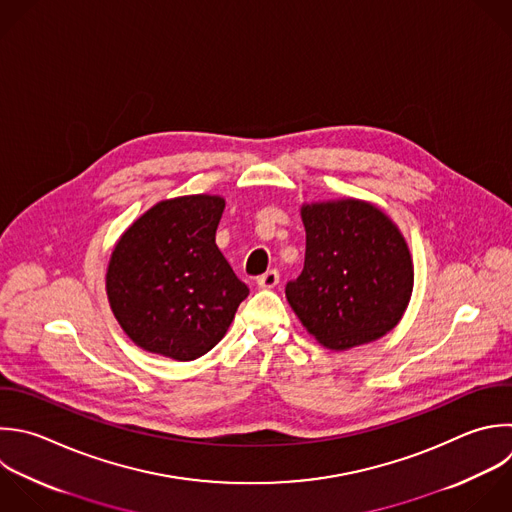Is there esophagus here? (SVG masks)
I'll use <instances>...</instances> for the list:
<instances>
[{
    "mask_svg": "<svg viewBox=\"0 0 512 512\" xmlns=\"http://www.w3.org/2000/svg\"><path fill=\"white\" fill-rule=\"evenodd\" d=\"M278 282H280V274H278V270H268L266 274L258 276V280H256V284H258L260 288H264V290H270V288L278 286Z\"/></svg>",
    "mask_w": 512,
    "mask_h": 512,
    "instance_id": "34e87169",
    "label": "esophagus"
}]
</instances>
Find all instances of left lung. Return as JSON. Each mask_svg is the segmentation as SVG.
Returning a JSON list of instances; mask_svg holds the SVG:
<instances>
[{
  "instance_id": "obj_1",
  "label": "left lung",
  "mask_w": 512,
  "mask_h": 512,
  "mask_svg": "<svg viewBox=\"0 0 512 512\" xmlns=\"http://www.w3.org/2000/svg\"><path fill=\"white\" fill-rule=\"evenodd\" d=\"M300 216L304 270L286 284V298L302 326L330 350L382 338L400 322L414 286L398 226L356 198L302 204Z\"/></svg>"
}]
</instances>
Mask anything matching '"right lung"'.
Instances as JSON below:
<instances>
[{"instance_id":"right-lung-1","label":"right lung","mask_w":512,"mask_h":512,"mask_svg":"<svg viewBox=\"0 0 512 512\" xmlns=\"http://www.w3.org/2000/svg\"><path fill=\"white\" fill-rule=\"evenodd\" d=\"M224 208V198L210 194L162 200L116 242L108 302L142 350L188 362L228 332L248 286L216 246Z\"/></svg>"}]
</instances>
